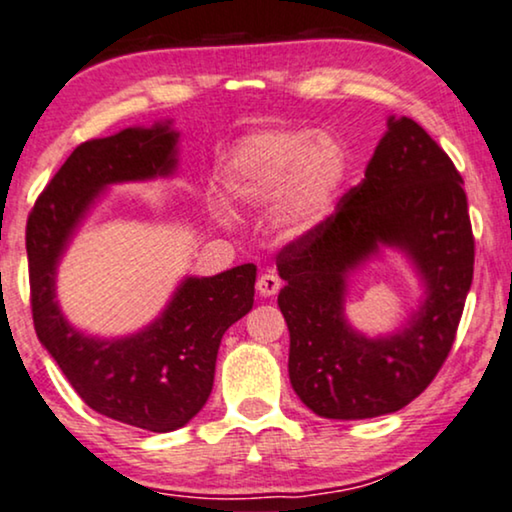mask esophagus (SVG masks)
Here are the masks:
<instances>
[{"instance_id": "esophagus-1", "label": "esophagus", "mask_w": 512, "mask_h": 512, "mask_svg": "<svg viewBox=\"0 0 512 512\" xmlns=\"http://www.w3.org/2000/svg\"><path fill=\"white\" fill-rule=\"evenodd\" d=\"M280 289H282V280L275 275V272H263V275L258 277V282H256L258 296L272 298Z\"/></svg>"}]
</instances>
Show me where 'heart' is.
Here are the masks:
<instances>
[{
  "instance_id": "obj_1",
  "label": "heart",
  "mask_w": 512,
  "mask_h": 512,
  "mask_svg": "<svg viewBox=\"0 0 512 512\" xmlns=\"http://www.w3.org/2000/svg\"><path fill=\"white\" fill-rule=\"evenodd\" d=\"M348 176L343 145L310 129H270L247 136L223 164L232 207L272 211L282 240H305L334 209Z\"/></svg>"
}]
</instances>
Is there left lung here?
Masks as SVG:
<instances>
[{
	"label": "left lung",
	"mask_w": 512,
	"mask_h": 512,
	"mask_svg": "<svg viewBox=\"0 0 512 512\" xmlns=\"http://www.w3.org/2000/svg\"><path fill=\"white\" fill-rule=\"evenodd\" d=\"M386 250L422 284L419 308L390 335H364L344 315L349 280ZM475 242L463 181L409 117H388L364 181L313 235L277 256L289 327V378L322 418L360 421L407 407L430 386L473 282Z\"/></svg>",
	"instance_id": "left-lung-1"
}]
</instances>
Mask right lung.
I'll return each instance as SVG.
<instances>
[{"label":"right lung","mask_w":512,"mask_h":512,"mask_svg":"<svg viewBox=\"0 0 512 512\" xmlns=\"http://www.w3.org/2000/svg\"><path fill=\"white\" fill-rule=\"evenodd\" d=\"M178 141L174 119H164L82 143L39 195L25 232L39 343L91 409L152 433L183 428L207 404L221 338L254 305L256 265L185 275L162 313L124 336L77 329L56 289L72 237L105 192L176 176Z\"/></svg>","instance_id":"right-lung-1"}]
</instances>
